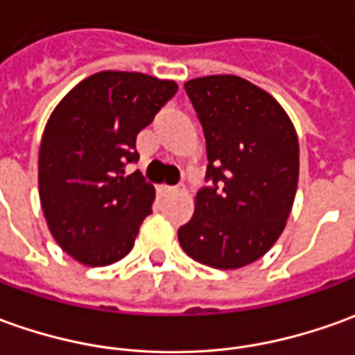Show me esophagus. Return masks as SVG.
<instances>
[{
    "label": "esophagus",
    "instance_id": "1",
    "mask_svg": "<svg viewBox=\"0 0 355 355\" xmlns=\"http://www.w3.org/2000/svg\"><path fill=\"white\" fill-rule=\"evenodd\" d=\"M180 190H182L180 187H168V184H163V187H161V192H163V194H175V192H180Z\"/></svg>",
    "mask_w": 355,
    "mask_h": 355
}]
</instances>
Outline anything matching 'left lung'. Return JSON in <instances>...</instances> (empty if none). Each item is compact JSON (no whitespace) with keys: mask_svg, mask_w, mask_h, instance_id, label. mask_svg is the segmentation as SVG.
<instances>
[{"mask_svg":"<svg viewBox=\"0 0 355 355\" xmlns=\"http://www.w3.org/2000/svg\"><path fill=\"white\" fill-rule=\"evenodd\" d=\"M184 89L204 130L214 187L196 194L178 241L196 262L243 268L264 257L288 223L297 192V132L278 101L243 77H196Z\"/></svg>","mask_w":355,"mask_h":355,"instance_id":"1","label":"left lung"}]
</instances>
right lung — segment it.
<instances>
[{
  "mask_svg": "<svg viewBox=\"0 0 355 355\" xmlns=\"http://www.w3.org/2000/svg\"><path fill=\"white\" fill-rule=\"evenodd\" d=\"M171 79L98 71L67 93L46 122L38 194L56 243L85 266H108L134 247L155 187L141 173L136 136L177 93Z\"/></svg>",
  "mask_w": 355,
  "mask_h": 355,
  "instance_id": "1",
  "label": "right lung"
}]
</instances>
